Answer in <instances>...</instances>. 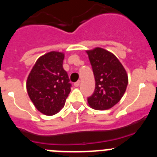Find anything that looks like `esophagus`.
<instances>
[{
	"label": "esophagus",
	"mask_w": 157,
	"mask_h": 157,
	"mask_svg": "<svg viewBox=\"0 0 157 157\" xmlns=\"http://www.w3.org/2000/svg\"><path fill=\"white\" fill-rule=\"evenodd\" d=\"M75 86H76V87H78V86H79V85H80V81H77L76 82H75Z\"/></svg>",
	"instance_id": "obj_1"
}]
</instances>
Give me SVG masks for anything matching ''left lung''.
Instances as JSON below:
<instances>
[{
    "label": "left lung",
    "instance_id": "left-lung-1",
    "mask_svg": "<svg viewBox=\"0 0 157 157\" xmlns=\"http://www.w3.org/2000/svg\"><path fill=\"white\" fill-rule=\"evenodd\" d=\"M95 78V90L87 98L96 110H107L120 101L128 84L126 70L114 54L104 48L86 51Z\"/></svg>",
    "mask_w": 157,
    "mask_h": 157
}]
</instances>
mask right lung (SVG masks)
Listing matches in <instances>:
<instances>
[{
  "label": "right lung",
  "mask_w": 157,
  "mask_h": 157,
  "mask_svg": "<svg viewBox=\"0 0 157 157\" xmlns=\"http://www.w3.org/2000/svg\"><path fill=\"white\" fill-rule=\"evenodd\" d=\"M64 54L49 52L38 58L29 74L27 90L36 109L46 116L61 110L71 92L68 75L63 68Z\"/></svg>",
  "instance_id": "1"
}]
</instances>
